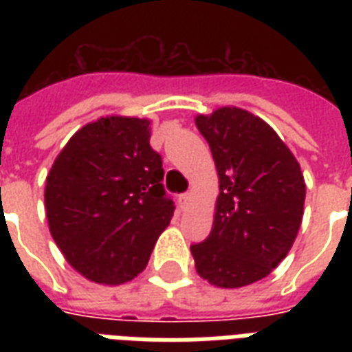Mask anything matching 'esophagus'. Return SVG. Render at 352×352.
<instances>
[{
  "instance_id": "1",
  "label": "esophagus",
  "mask_w": 352,
  "mask_h": 352,
  "mask_svg": "<svg viewBox=\"0 0 352 352\" xmlns=\"http://www.w3.org/2000/svg\"><path fill=\"white\" fill-rule=\"evenodd\" d=\"M190 199H192V193H181L179 195V204H181V208H186L188 203H190Z\"/></svg>"
}]
</instances>
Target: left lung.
<instances>
[{
  "mask_svg": "<svg viewBox=\"0 0 352 352\" xmlns=\"http://www.w3.org/2000/svg\"><path fill=\"white\" fill-rule=\"evenodd\" d=\"M219 175L212 232L190 246L199 276L223 289L267 278L292 248L305 204L298 160L278 133L241 107L195 117Z\"/></svg>",
  "mask_w": 352,
  "mask_h": 352,
  "instance_id": "obj_1",
  "label": "left lung"
}]
</instances>
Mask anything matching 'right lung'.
<instances>
[{"instance_id": "obj_1", "label": "right lung", "mask_w": 352, "mask_h": 352, "mask_svg": "<svg viewBox=\"0 0 352 352\" xmlns=\"http://www.w3.org/2000/svg\"><path fill=\"white\" fill-rule=\"evenodd\" d=\"M149 120L104 117L69 138L45 184L52 239L71 267L102 285L131 281L173 215Z\"/></svg>"}]
</instances>
